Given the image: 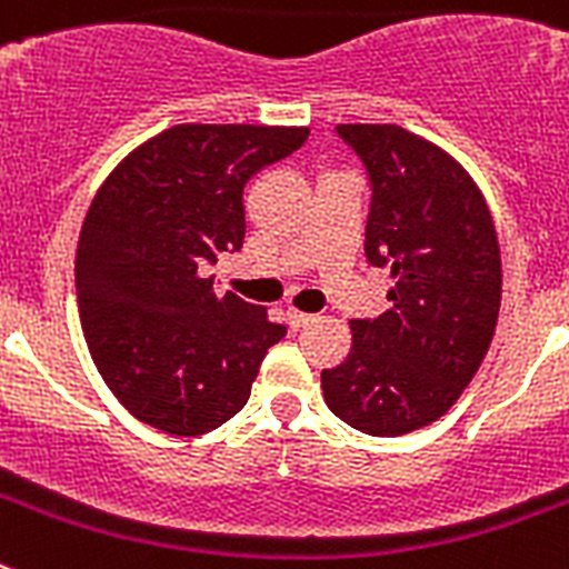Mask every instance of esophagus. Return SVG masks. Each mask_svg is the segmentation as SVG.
<instances>
[{"mask_svg": "<svg viewBox=\"0 0 569 569\" xmlns=\"http://www.w3.org/2000/svg\"><path fill=\"white\" fill-rule=\"evenodd\" d=\"M288 321H290V328L299 330V328H308V325H313L316 316L301 313V310H296V308H288Z\"/></svg>", "mask_w": 569, "mask_h": 569, "instance_id": "1", "label": "esophagus"}]
</instances>
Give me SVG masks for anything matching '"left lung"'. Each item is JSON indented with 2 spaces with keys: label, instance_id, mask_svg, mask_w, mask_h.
Listing matches in <instances>:
<instances>
[{
  "label": "left lung",
  "instance_id": "1",
  "mask_svg": "<svg viewBox=\"0 0 569 569\" xmlns=\"http://www.w3.org/2000/svg\"><path fill=\"white\" fill-rule=\"evenodd\" d=\"M370 179L365 253L390 268V310L353 319L321 370L328 407L367 436H405L456 405L496 333L501 253L485 196L453 156L399 124H339Z\"/></svg>",
  "mask_w": 569,
  "mask_h": 569
}]
</instances>
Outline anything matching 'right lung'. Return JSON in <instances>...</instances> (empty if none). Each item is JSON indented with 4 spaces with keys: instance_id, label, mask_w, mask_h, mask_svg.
<instances>
[{
    "instance_id": "obj_1",
    "label": "right lung",
    "mask_w": 569,
    "mask_h": 569,
    "mask_svg": "<svg viewBox=\"0 0 569 569\" xmlns=\"http://www.w3.org/2000/svg\"><path fill=\"white\" fill-rule=\"evenodd\" d=\"M308 128L176 124L116 164L77 248L82 333L110 393L170 436L233 419L270 347L268 310L219 296L199 268L244 241V184L308 142Z\"/></svg>"
}]
</instances>
